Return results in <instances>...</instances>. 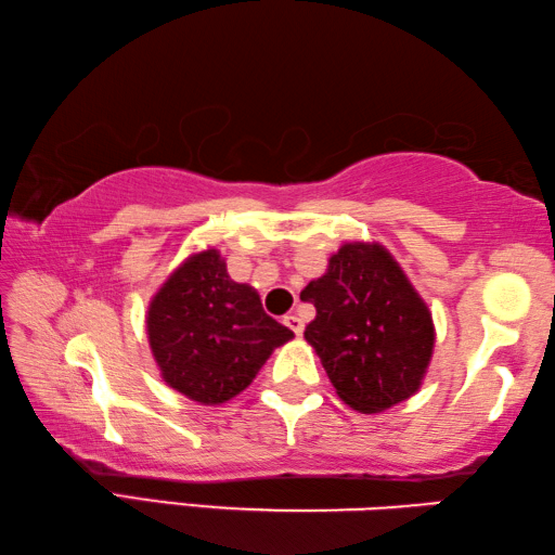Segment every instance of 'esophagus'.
Listing matches in <instances>:
<instances>
[{"mask_svg":"<svg viewBox=\"0 0 555 555\" xmlns=\"http://www.w3.org/2000/svg\"><path fill=\"white\" fill-rule=\"evenodd\" d=\"M283 322H285V326H287V328H293L295 336H302V332H305V324H302V319H299L297 314H287V317L283 319Z\"/></svg>","mask_w":555,"mask_h":555,"instance_id":"34e87169","label":"esophagus"}]
</instances>
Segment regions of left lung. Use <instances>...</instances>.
<instances>
[{
	"label": "left lung",
	"instance_id": "8db88e82",
	"mask_svg": "<svg viewBox=\"0 0 555 555\" xmlns=\"http://www.w3.org/2000/svg\"><path fill=\"white\" fill-rule=\"evenodd\" d=\"M299 297L317 307L307 344L351 410L377 414L420 390L436 341L431 312L380 243H344Z\"/></svg>",
	"mask_w": 555,
	"mask_h": 555
}]
</instances>
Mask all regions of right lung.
Masks as SVG:
<instances>
[{
	"mask_svg": "<svg viewBox=\"0 0 555 555\" xmlns=\"http://www.w3.org/2000/svg\"><path fill=\"white\" fill-rule=\"evenodd\" d=\"M163 380L199 404H223L246 390L262 363L295 334L262 312L250 285L233 283L217 248L170 272L145 314Z\"/></svg>",
	"mask_w": 555,
	"mask_h": 555,
	"instance_id": "obj_1",
	"label": "right lung"
}]
</instances>
